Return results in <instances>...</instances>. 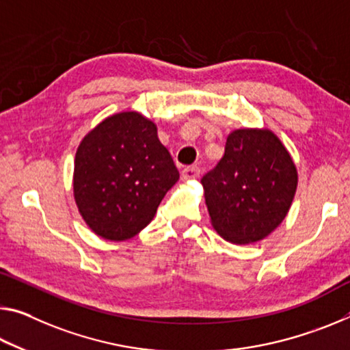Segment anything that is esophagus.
<instances>
[{
  "instance_id": "1",
  "label": "esophagus",
  "mask_w": 350,
  "mask_h": 350,
  "mask_svg": "<svg viewBox=\"0 0 350 350\" xmlns=\"http://www.w3.org/2000/svg\"><path fill=\"white\" fill-rule=\"evenodd\" d=\"M199 174H201V170L198 168V166H187L182 171V180H193V179H198Z\"/></svg>"
}]
</instances>
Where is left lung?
Returning a JSON list of instances; mask_svg holds the SVG:
<instances>
[{"instance_id": "8db88e82", "label": "left lung", "mask_w": 350, "mask_h": 350, "mask_svg": "<svg viewBox=\"0 0 350 350\" xmlns=\"http://www.w3.org/2000/svg\"><path fill=\"white\" fill-rule=\"evenodd\" d=\"M210 221L234 245L263 240L285 219L297 188V170L269 129H237L223 159L201 179Z\"/></svg>"}]
</instances>
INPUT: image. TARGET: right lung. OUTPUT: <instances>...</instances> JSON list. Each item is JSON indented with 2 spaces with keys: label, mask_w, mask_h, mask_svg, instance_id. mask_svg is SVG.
I'll use <instances>...</instances> for the list:
<instances>
[{
  "label": "right lung",
  "mask_w": 350,
  "mask_h": 350,
  "mask_svg": "<svg viewBox=\"0 0 350 350\" xmlns=\"http://www.w3.org/2000/svg\"><path fill=\"white\" fill-rule=\"evenodd\" d=\"M177 180L157 126L138 112L107 116L76 151L75 201L87 226L105 240H129L145 229Z\"/></svg>",
  "instance_id": "add662e5"
}]
</instances>
